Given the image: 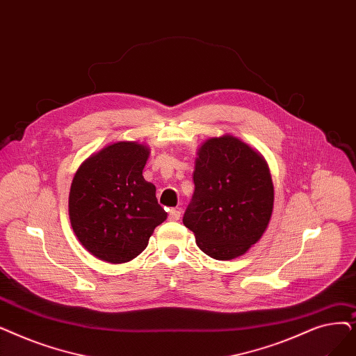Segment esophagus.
Here are the masks:
<instances>
[{"label":"esophagus","instance_id":"obj_1","mask_svg":"<svg viewBox=\"0 0 356 356\" xmlns=\"http://www.w3.org/2000/svg\"><path fill=\"white\" fill-rule=\"evenodd\" d=\"M168 220L170 221H179L180 220V211L168 209Z\"/></svg>","mask_w":356,"mask_h":356}]
</instances>
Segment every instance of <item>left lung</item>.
<instances>
[{
	"mask_svg": "<svg viewBox=\"0 0 356 356\" xmlns=\"http://www.w3.org/2000/svg\"><path fill=\"white\" fill-rule=\"evenodd\" d=\"M193 183L183 224L205 254L236 259L264 236L273 209V183L261 154L233 135L211 138L197 151Z\"/></svg>",
	"mask_w": 356,
	"mask_h": 356,
	"instance_id": "left-lung-1",
	"label": "left lung"
}]
</instances>
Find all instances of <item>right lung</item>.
Returning a JSON list of instances; mask_svg holds the SVG:
<instances>
[{
	"label": "right lung",
	"instance_id": "obj_1",
	"mask_svg": "<svg viewBox=\"0 0 356 356\" xmlns=\"http://www.w3.org/2000/svg\"><path fill=\"white\" fill-rule=\"evenodd\" d=\"M148 147L119 141L90 156L71 183L68 211L84 249L109 264H125L145 250L167 212L143 170Z\"/></svg>",
	"mask_w": 356,
	"mask_h": 356
}]
</instances>
